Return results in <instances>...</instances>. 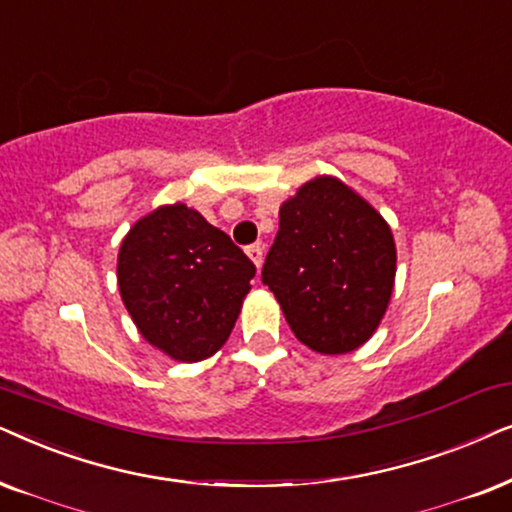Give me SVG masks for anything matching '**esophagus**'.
<instances>
[{"instance_id":"1","label":"esophagus","mask_w":512,"mask_h":512,"mask_svg":"<svg viewBox=\"0 0 512 512\" xmlns=\"http://www.w3.org/2000/svg\"><path fill=\"white\" fill-rule=\"evenodd\" d=\"M245 252H248V257L252 260V264H255L257 269L262 267V262H264V248L260 243H252V245H248V248H245Z\"/></svg>"}]
</instances>
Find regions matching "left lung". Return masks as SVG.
Wrapping results in <instances>:
<instances>
[{
  "mask_svg": "<svg viewBox=\"0 0 512 512\" xmlns=\"http://www.w3.org/2000/svg\"><path fill=\"white\" fill-rule=\"evenodd\" d=\"M278 220L262 283L299 342L325 356L356 351L374 335L393 292L391 227L330 175L299 187Z\"/></svg>",
  "mask_w": 512,
  "mask_h": 512,
  "instance_id": "obj_1",
  "label": "left lung"
}]
</instances>
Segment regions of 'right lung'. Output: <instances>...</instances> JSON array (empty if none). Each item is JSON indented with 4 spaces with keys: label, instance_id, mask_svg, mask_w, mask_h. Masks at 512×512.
Segmentation results:
<instances>
[{
    "label": "right lung",
    "instance_id": "add662e5",
    "mask_svg": "<svg viewBox=\"0 0 512 512\" xmlns=\"http://www.w3.org/2000/svg\"><path fill=\"white\" fill-rule=\"evenodd\" d=\"M255 276L245 252L199 210L161 206L128 231L117 278L133 323L149 344L182 363L222 349Z\"/></svg>",
    "mask_w": 512,
    "mask_h": 512
}]
</instances>
